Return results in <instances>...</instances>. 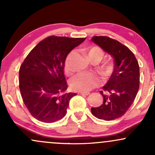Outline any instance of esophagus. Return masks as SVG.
Returning <instances> with one entry per match:
<instances>
[{
  "label": "esophagus",
  "instance_id": "obj_1",
  "mask_svg": "<svg viewBox=\"0 0 155 155\" xmlns=\"http://www.w3.org/2000/svg\"><path fill=\"white\" fill-rule=\"evenodd\" d=\"M78 94L79 95H90V92H78Z\"/></svg>",
  "mask_w": 155,
  "mask_h": 155
}]
</instances>
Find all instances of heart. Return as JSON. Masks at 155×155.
<instances>
[{
	"instance_id": "obj_1",
	"label": "heart",
	"mask_w": 155,
	"mask_h": 155,
	"mask_svg": "<svg viewBox=\"0 0 155 155\" xmlns=\"http://www.w3.org/2000/svg\"><path fill=\"white\" fill-rule=\"evenodd\" d=\"M73 55V52L68 56L65 63V71L66 73L71 71L70 66V60ZM104 51L97 47H90L87 51V57L89 59L97 58L99 60L104 58ZM100 71L104 77L109 76L112 71V65L111 63H106L100 68ZM101 84V79L98 76L90 73H80L73 76L69 81L71 88L74 91L88 92Z\"/></svg>"
}]
</instances>
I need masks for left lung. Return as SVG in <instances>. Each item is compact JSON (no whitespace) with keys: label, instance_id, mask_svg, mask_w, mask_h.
Instances as JSON below:
<instances>
[{"label":"left lung","instance_id":"1","mask_svg":"<svg viewBox=\"0 0 155 155\" xmlns=\"http://www.w3.org/2000/svg\"><path fill=\"white\" fill-rule=\"evenodd\" d=\"M91 41L114 58L111 77L101 91V106L92 108L97 118L110 121L120 118L133 104L139 88V65L136 57L127 47L107 36H94Z\"/></svg>","mask_w":155,"mask_h":155}]
</instances>
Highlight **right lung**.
Returning a JSON list of instances; mask_svg holds the SVG:
<instances>
[{
  "label": "right lung",
  "instance_id": "add662e5",
  "mask_svg": "<svg viewBox=\"0 0 155 155\" xmlns=\"http://www.w3.org/2000/svg\"><path fill=\"white\" fill-rule=\"evenodd\" d=\"M84 38L49 36L37 44L25 59L19 71L23 102L37 120L50 123L66 114L71 98L64 67L68 54Z\"/></svg>",
  "mask_w": 155,
  "mask_h": 155
}]
</instances>
